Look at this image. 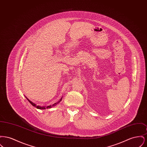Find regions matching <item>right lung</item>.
I'll use <instances>...</instances> for the list:
<instances>
[{"mask_svg": "<svg viewBox=\"0 0 147 147\" xmlns=\"http://www.w3.org/2000/svg\"><path fill=\"white\" fill-rule=\"evenodd\" d=\"M25 98H27V100H28V101H29V102L31 104V105H32L33 106H35L36 108H37V109H40V110H45V109H49V108H51L52 107H53V106H56L57 104H58L59 102H60L61 101V100H62V98L58 101V102H56V103H55L54 104H53L52 105H49V106H47V107H45V106H38V105H36L35 104V103H34V102H32V101H31L29 99H28V98H26V96H25Z\"/></svg>", "mask_w": 147, "mask_h": 147, "instance_id": "add662e5", "label": "right lung"}]
</instances>
